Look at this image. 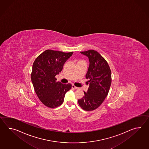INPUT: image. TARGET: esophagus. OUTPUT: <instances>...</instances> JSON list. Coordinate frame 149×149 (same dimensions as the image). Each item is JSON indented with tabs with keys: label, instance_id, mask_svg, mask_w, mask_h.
<instances>
[{
	"label": "esophagus",
	"instance_id": "1",
	"mask_svg": "<svg viewBox=\"0 0 149 149\" xmlns=\"http://www.w3.org/2000/svg\"><path fill=\"white\" fill-rule=\"evenodd\" d=\"M72 88H74V89H77L79 88L76 87V86H75L74 85H72Z\"/></svg>",
	"mask_w": 149,
	"mask_h": 149
}]
</instances>
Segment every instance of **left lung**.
I'll list each match as a JSON object with an SVG mask.
<instances>
[{
  "label": "left lung",
  "instance_id": "obj_1",
  "mask_svg": "<svg viewBox=\"0 0 149 149\" xmlns=\"http://www.w3.org/2000/svg\"><path fill=\"white\" fill-rule=\"evenodd\" d=\"M81 53L89 58L86 77L89 80V86L78 102L84 110L91 111L99 107L108 95L111 84V70L107 62L97 51L89 50Z\"/></svg>",
  "mask_w": 149,
  "mask_h": 149
}]
</instances>
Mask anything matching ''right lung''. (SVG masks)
<instances>
[{"label": "right lung", "instance_id": "obj_1", "mask_svg": "<svg viewBox=\"0 0 149 149\" xmlns=\"http://www.w3.org/2000/svg\"><path fill=\"white\" fill-rule=\"evenodd\" d=\"M73 54L48 49L33 63L31 81L38 98L47 107L54 108L61 105L65 93L72 88L71 84L56 82L55 76L61 72L65 61Z\"/></svg>", "mask_w": 149, "mask_h": 149}]
</instances>
